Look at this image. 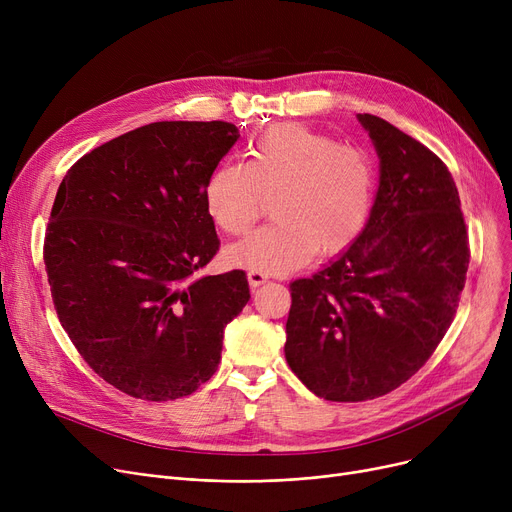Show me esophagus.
<instances>
[{
  "mask_svg": "<svg viewBox=\"0 0 512 512\" xmlns=\"http://www.w3.org/2000/svg\"><path fill=\"white\" fill-rule=\"evenodd\" d=\"M249 286L251 288H257V286H261V284H265L267 282V276L263 274V272H249Z\"/></svg>",
  "mask_w": 512,
  "mask_h": 512,
  "instance_id": "1",
  "label": "esophagus"
}]
</instances>
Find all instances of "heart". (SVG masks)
Segmentation results:
<instances>
[{
    "label": "heart",
    "instance_id": "obj_1",
    "mask_svg": "<svg viewBox=\"0 0 512 512\" xmlns=\"http://www.w3.org/2000/svg\"><path fill=\"white\" fill-rule=\"evenodd\" d=\"M375 191L365 151L338 145L301 124L274 126L249 147L247 164L224 161L205 184L213 224L240 236L259 220L263 197L276 195L272 224L228 247L232 267L288 274L315 253L338 255L363 232Z\"/></svg>",
    "mask_w": 512,
    "mask_h": 512
}]
</instances>
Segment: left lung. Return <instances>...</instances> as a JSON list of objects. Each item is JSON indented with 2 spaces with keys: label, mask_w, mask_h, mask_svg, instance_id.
I'll use <instances>...</instances> for the list:
<instances>
[{
  "label": "left lung",
  "mask_w": 512,
  "mask_h": 512,
  "mask_svg": "<svg viewBox=\"0 0 512 512\" xmlns=\"http://www.w3.org/2000/svg\"><path fill=\"white\" fill-rule=\"evenodd\" d=\"M380 157L369 220L313 278L290 284L284 355L317 396L359 402L405 384L450 328L469 267L444 161L390 122L357 114Z\"/></svg>",
  "instance_id": "obj_1"
}]
</instances>
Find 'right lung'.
<instances>
[{
    "mask_svg": "<svg viewBox=\"0 0 512 512\" xmlns=\"http://www.w3.org/2000/svg\"><path fill=\"white\" fill-rule=\"evenodd\" d=\"M228 122H153L64 176L45 234L60 324L89 367L143 400L193 394L251 299L245 272L195 274L220 249L205 184L238 141Z\"/></svg>",
    "mask_w": 512,
    "mask_h": 512,
    "instance_id": "1",
    "label": "right lung"
}]
</instances>
